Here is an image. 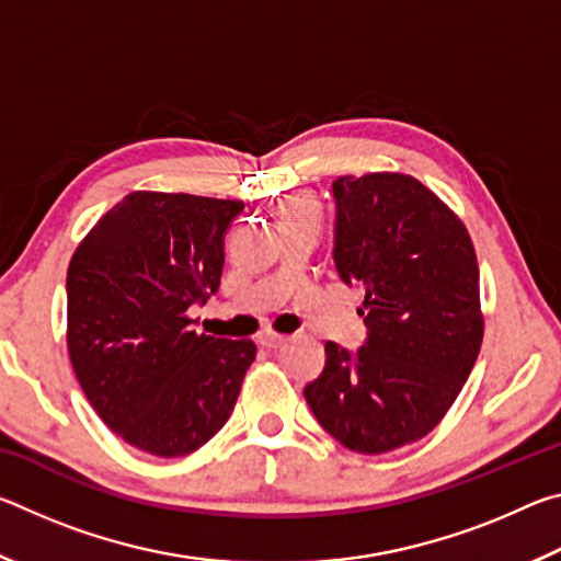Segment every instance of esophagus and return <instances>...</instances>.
<instances>
[{
  "mask_svg": "<svg viewBox=\"0 0 561 561\" xmlns=\"http://www.w3.org/2000/svg\"><path fill=\"white\" fill-rule=\"evenodd\" d=\"M260 344L264 346V348H279L284 341H287V336L284 334H274V331H264V334H260Z\"/></svg>",
  "mask_w": 561,
  "mask_h": 561,
  "instance_id": "obj_1",
  "label": "esophagus"
}]
</instances>
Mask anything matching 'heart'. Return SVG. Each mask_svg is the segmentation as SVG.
Wrapping results in <instances>:
<instances>
[{
    "instance_id": "heart-1",
    "label": "heart",
    "mask_w": 561,
    "mask_h": 561,
    "mask_svg": "<svg viewBox=\"0 0 561 561\" xmlns=\"http://www.w3.org/2000/svg\"><path fill=\"white\" fill-rule=\"evenodd\" d=\"M279 222H289V220H319V205L314 197L309 195H291L277 207Z\"/></svg>"
}]
</instances>
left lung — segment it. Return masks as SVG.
Wrapping results in <instances>:
<instances>
[{"instance_id":"8db88e82","label":"left lung","mask_w":561,"mask_h":561,"mask_svg":"<svg viewBox=\"0 0 561 561\" xmlns=\"http://www.w3.org/2000/svg\"><path fill=\"white\" fill-rule=\"evenodd\" d=\"M334 264L364 291V346L327 341L304 398L344 448L381 455L421 440L462 391L482 344L480 270L468 230L403 173L334 180Z\"/></svg>"}]
</instances>
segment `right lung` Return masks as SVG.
I'll return each instance as SVG.
<instances>
[{"mask_svg": "<svg viewBox=\"0 0 561 561\" xmlns=\"http://www.w3.org/2000/svg\"><path fill=\"white\" fill-rule=\"evenodd\" d=\"M242 210V201L130 193L73 252V374L101 421L133 448L180 458L232 413L257 346L197 334L187 309L220 287L225 232Z\"/></svg>", "mask_w": 561, "mask_h": 561, "instance_id": "obj_1", "label": "right lung"}]
</instances>
